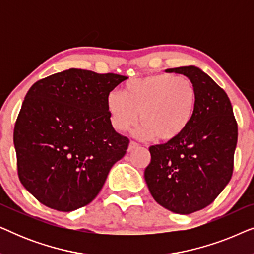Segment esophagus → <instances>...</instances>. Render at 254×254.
I'll return each instance as SVG.
<instances>
[{
  "mask_svg": "<svg viewBox=\"0 0 254 254\" xmlns=\"http://www.w3.org/2000/svg\"><path fill=\"white\" fill-rule=\"evenodd\" d=\"M137 147H138V143H136V142L134 141H130L129 145H128V151H133L134 149H136Z\"/></svg>",
  "mask_w": 254,
  "mask_h": 254,
  "instance_id": "1",
  "label": "esophagus"
}]
</instances>
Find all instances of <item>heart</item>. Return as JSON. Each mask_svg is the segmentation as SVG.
<instances>
[{
	"label": "heart",
	"mask_w": 254,
	"mask_h": 254,
	"mask_svg": "<svg viewBox=\"0 0 254 254\" xmlns=\"http://www.w3.org/2000/svg\"><path fill=\"white\" fill-rule=\"evenodd\" d=\"M197 105L195 85L175 74H152L127 82L124 91H111L106 109L112 126L126 131L141 120L137 134L169 142L192 123Z\"/></svg>",
	"instance_id": "b5f03b06"
}]
</instances>
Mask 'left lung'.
Returning a JSON list of instances; mask_svg holds the SVG:
<instances>
[{
  "mask_svg": "<svg viewBox=\"0 0 254 254\" xmlns=\"http://www.w3.org/2000/svg\"><path fill=\"white\" fill-rule=\"evenodd\" d=\"M165 71L193 82L197 105L178 138L149 148L144 179L156 202L187 215L209 206L230 182L238 127L228 95L206 72L194 65Z\"/></svg>",
  "mask_w": 254,
  "mask_h": 254,
  "instance_id": "obj_1",
  "label": "left lung"
}]
</instances>
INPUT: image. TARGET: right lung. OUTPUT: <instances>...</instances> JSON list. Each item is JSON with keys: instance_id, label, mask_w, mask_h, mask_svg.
I'll return each instance as SVG.
<instances>
[{"instance_id": "obj_1", "label": "right lung", "mask_w": 254, "mask_h": 254, "mask_svg": "<svg viewBox=\"0 0 254 254\" xmlns=\"http://www.w3.org/2000/svg\"><path fill=\"white\" fill-rule=\"evenodd\" d=\"M127 78L71 68L27 91L13 144L20 183L40 203L72 211L98 195L129 144L106 109L107 95Z\"/></svg>"}]
</instances>
